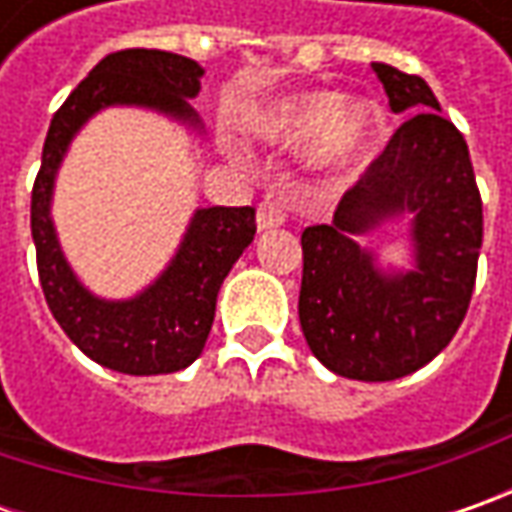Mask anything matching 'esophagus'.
Returning <instances> with one entry per match:
<instances>
[{"label":"esophagus","instance_id":"obj_1","mask_svg":"<svg viewBox=\"0 0 512 512\" xmlns=\"http://www.w3.org/2000/svg\"><path fill=\"white\" fill-rule=\"evenodd\" d=\"M290 207L282 199H265L259 210H256V225L259 230H270V227H279L287 219Z\"/></svg>","mask_w":512,"mask_h":512}]
</instances>
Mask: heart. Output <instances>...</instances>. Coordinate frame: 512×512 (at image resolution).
Wrapping results in <instances>:
<instances>
[{
	"mask_svg": "<svg viewBox=\"0 0 512 512\" xmlns=\"http://www.w3.org/2000/svg\"><path fill=\"white\" fill-rule=\"evenodd\" d=\"M344 99L339 93H307L287 99L262 116V136L285 145H310L325 139L330 153H356L364 148L376 130L370 108H353L342 113Z\"/></svg>",
	"mask_w": 512,
	"mask_h": 512,
	"instance_id": "obj_1",
	"label": "heart"
}]
</instances>
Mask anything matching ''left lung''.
<instances>
[{
	"label": "left lung",
	"instance_id": "1",
	"mask_svg": "<svg viewBox=\"0 0 512 512\" xmlns=\"http://www.w3.org/2000/svg\"><path fill=\"white\" fill-rule=\"evenodd\" d=\"M393 113L387 148L342 196L330 225L302 233L299 322L313 356L344 379L393 382L436 359L470 307L482 196L464 136L439 113L422 76L373 62ZM396 212L414 216L417 267L384 274L356 232Z\"/></svg>",
	"mask_w": 512,
	"mask_h": 512
}]
</instances>
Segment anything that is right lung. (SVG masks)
<instances>
[{
    "label": "right lung",
    "mask_w": 512,
    "mask_h": 512,
    "mask_svg": "<svg viewBox=\"0 0 512 512\" xmlns=\"http://www.w3.org/2000/svg\"><path fill=\"white\" fill-rule=\"evenodd\" d=\"M205 70L168 50L128 48L105 56L53 113L42 168L30 193V233L39 282L53 319L93 362L130 376L176 373L199 359L216 313L219 287L256 233L253 207H205L193 213L185 242L153 285L128 302H105L79 285L56 242L50 193L76 130L108 105H142L199 125L187 99Z\"/></svg>",
    "instance_id": "1"
}]
</instances>
